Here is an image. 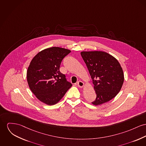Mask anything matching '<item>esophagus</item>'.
I'll list each match as a JSON object with an SVG mask.
<instances>
[{
    "instance_id": "34e87169",
    "label": "esophagus",
    "mask_w": 146,
    "mask_h": 146,
    "mask_svg": "<svg viewBox=\"0 0 146 146\" xmlns=\"http://www.w3.org/2000/svg\"><path fill=\"white\" fill-rule=\"evenodd\" d=\"M78 85L79 88H83L84 86V83L81 81H78Z\"/></svg>"
}]
</instances>
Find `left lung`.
<instances>
[{"label": "left lung", "mask_w": 146, "mask_h": 146, "mask_svg": "<svg viewBox=\"0 0 146 146\" xmlns=\"http://www.w3.org/2000/svg\"><path fill=\"white\" fill-rule=\"evenodd\" d=\"M96 94L92 104L97 106L108 102L121 90L124 74L120 64L115 57L104 51H82Z\"/></svg>", "instance_id": "1"}]
</instances>
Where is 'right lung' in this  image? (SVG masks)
<instances>
[{
  "label": "right lung",
  "instance_id": "add662e5",
  "mask_svg": "<svg viewBox=\"0 0 146 146\" xmlns=\"http://www.w3.org/2000/svg\"><path fill=\"white\" fill-rule=\"evenodd\" d=\"M70 52L62 48H49L40 51L30 63L27 74L30 89L48 105L57 104L72 86L60 71L62 59Z\"/></svg>",
  "mask_w": 146,
  "mask_h": 146
}]
</instances>
